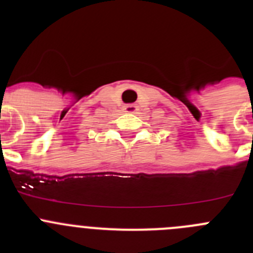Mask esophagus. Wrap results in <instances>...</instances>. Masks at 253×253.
I'll return each instance as SVG.
<instances>
[{
	"label": "esophagus",
	"instance_id": "34e87169",
	"mask_svg": "<svg viewBox=\"0 0 253 253\" xmlns=\"http://www.w3.org/2000/svg\"><path fill=\"white\" fill-rule=\"evenodd\" d=\"M124 110H125V113H135V111L138 110V106H137V105H134V104L125 105Z\"/></svg>",
	"mask_w": 253,
	"mask_h": 253
}]
</instances>
